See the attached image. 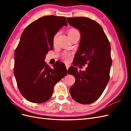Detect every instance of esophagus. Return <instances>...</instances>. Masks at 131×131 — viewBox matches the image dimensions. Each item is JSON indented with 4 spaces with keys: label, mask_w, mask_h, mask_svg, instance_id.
<instances>
[{
    "label": "esophagus",
    "mask_w": 131,
    "mask_h": 131,
    "mask_svg": "<svg viewBox=\"0 0 131 131\" xmlns=\"http://www.w3.org/2000/svg\"><path fill=\"white\" fill-rule=\"evenodd\" d=\"M66 69H67V70H68V69L69 68V65H66Z\"/></svg>",
    "instance_id": "34e87169"
}]
</instances>
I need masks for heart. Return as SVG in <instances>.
I'll list each match as a JSON object with an SVG mask.
<instances>
[{"label": "heart", "mask_w": 131, "mask_h": 131, "mask_svg": "<svg viewBox=\"0 0 131 131\" xmlns=\"http://www.w3.org/2000/svg\"><path fill=\"white\" fill-rule=\"evenodd\" d=\"M66 32H67V34L71 40H73L74 38L76 37L80 38V32L79 31V30L78 29H77V28H75V27H70V28L68 29ZM58 35V32H56V34H54L53 37L52 41H53V44H55L56 43ZM70 57H71V54L68 53H63L62 55V57L61 58H62V59L65 61V62H69V60H70Z\"/></svg>", "instance_id": "obj_1"}]
</instances>
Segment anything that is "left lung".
<instances>
[{
  "mask_svg": "<svg viewBox=\"0 0 131 131\" xmlns=\"http://www.w3.org/2000/svg\"><path fill=\"white\" fill-rule=\"evenodd\" d=\"M71 26L79 30L81 34L79 49L74 58L69 74L75 78L70 88L75 101L82 104H90L101 96L110 79L112 64L111 47L102 27L96 21L84 17L68 18ZM88 66L84 72H78L79 64Z\"/></svg>",
  "mask_w": 131,
  "mask_h": 131,
  "instance_id": "1",
  "label": "left lung"
}]
</instances>
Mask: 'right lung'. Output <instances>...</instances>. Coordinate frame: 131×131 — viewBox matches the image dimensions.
Instances as JSON below:
<instances>
[{
  "instance_id": "obj_1",
  "label": "right lung",
  "mask_w": 131,
  "mask_h": 131,
  "mask_svg": "<svg viewBox=\"0 0 131 131\" xmlns=\"http://www.w3.org/2000/svg\"><path fill=\"white\" fill-rule=\"evenodd\" d=\"M67 25L65 17L46 16L24 30L15 52L14 75L19 92L27 101L37 104L48 101L56 83L67 74L63 63L56 62L51 68L44 61L53 49V35Z\"/></svg>"
}]
</instances>
